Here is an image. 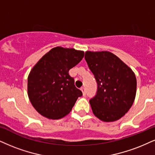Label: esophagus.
Segmentation results:
<instances>
[{"instance_id":"34e87169","label":"esophagus","mask_w":155,"mask_h":155,"mask_svg":"<svg viewBox=\"0 0 155 155\" xmlns=\"http://www.w3.org/2000/svg\"><path fill=\"white\" fill-rule=\"evenodd\" d=\"M81 91H82V92H83V95H86V91H85V87H81Z\"/></svg>"}]
</instances>
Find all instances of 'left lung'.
I'll list each match as a JSON object with an SVG mask.
<instances>
[{"label": "left lung", "instance_id": "left-lung-1", "mask_svg": "<svg viewBox=\"0 0 155 155\" xmlns=\"http://www.w3.org/2000/svg\"><path fill=\"white\" fill-rule=\"evenodd\" d=\"M85 59L97 83L96 94L90 100L93 113L105 122L118 120L134 101L136 76L131 68L109 51H87Z\"/></svg>", "mask_w": 155, "mask_h": 155}]
</instances>
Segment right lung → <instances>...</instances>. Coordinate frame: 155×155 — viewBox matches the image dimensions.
Listing matches in <instances>:
<instances>
[{
    "instance_id": "1",
    "label": "right lung",
    "mask_w": 155,
    "mask_h": 155,
    "mask_svg": "<svg viewBox=\"0 0 155 155\" xmlns=\"http://www.w3.org/2000/svg\"><path fill=\"white\" fill-rule=\"evenodd\" d=\"M84 51L57 47L44 55L28 77V95L34 108L49 119L68 114L78 97L83 95L74 85L69 70L82 60Z\"/></svg>"
}]
</instances>
